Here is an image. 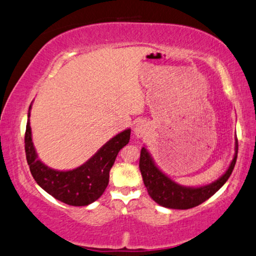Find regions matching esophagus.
<instances>
[{"label": "esophagus", "instance_id": "1", "mask_svg": "<svg viewBox=\"0 0 256 256\" xmlns=\"http://www.w3.org/2000/svg\"><path fill=\"white\" fill-rule=\"evenodd\" d=\"M134 132H135L137 137H143L145 132H146V124L143 121H137L135 127H134Z\"/></svg>", "mask_w": 256, "mask_h": 256}]
</instances>
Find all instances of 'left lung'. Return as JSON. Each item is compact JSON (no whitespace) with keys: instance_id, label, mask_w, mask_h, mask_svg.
Wrapping results in <instances>:
<instances>
[{"instance_id":"obj_1","label":"left lung","mask_w":256,"mask_h":256,"mask_svg":"<svg viewBox=\"0 0 256 256\" xmlns=\"http://www.w3.org/2000/svg\"><path fill=\"white\" fill-rule=\"evenodd\" d=\"M234 159L224 174L214 182L202 186H184L174 182L156 166L150 152L143 146L140 151V170L148 196L160 206L172 210H188L206 202L224 186L234 170L238 153L237 137H234Z\"/></svg>"}]
</instances>
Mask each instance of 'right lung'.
<instances>
[{"label":"right lung","instance_id":"1","mask_svg":"<svg viewBox=\"0 0 256 256\" xmlns=\"http://www.w3.org/2000/svg\"><path fill=\"white\" fill-rule=\"evenodd\" d=\"M30 108L27 114L25 152L27 164L34 180L43 190L60 202L70 206H87L104 194L108 184L110 170L118 153L130 140V129H126L112 137L84 164L70 170L50 168L38 159L32 140Z\"/></svg>","mask_w":256,"mask_h":256}]
</instances>
